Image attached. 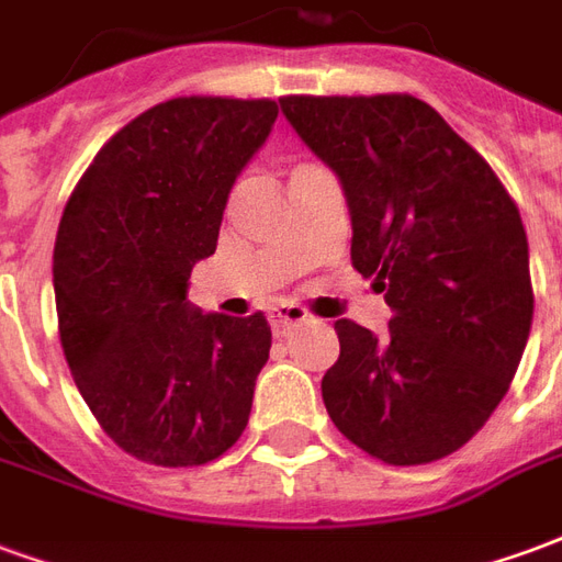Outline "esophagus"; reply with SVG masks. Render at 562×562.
<instances>
[{
	"label": "esophagus",
	"mask_w": 562,
	"mask_h": 562,
	"mask_svg": "<svg viewBox=\"0 0 562 562\" xmlns=\"http://www.w3.org/2000/svg\"><path fill=\"white\" fill-rule=\"evenodd\" d=\"M268 318L273 334H277V337H285V334L292 328H297V325H306V322H310V313L297 304H280L270 310Z\"/></svg>",
	"instance_id": "obj_1"
}]
</instances>
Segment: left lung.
<instances>
[{"label": "left lung", "mask_w": 562, "mask_h": 562, "mask_svg": "<svg viewBox=\"0 0 562 562\" xmlns=\"http://www.w3.org/2000/svg\"><path fill=\"white\" fill-rule=\"evenodd\" d=\"M306 147L340 177L352 265L385 292L389 330L334 322L330 422L391 467L467 446L506 397L532 325L527 232L491 165L406 92L282 95Z\"/></svg>", "instance_id": "left-lung-1"}]
</instances>
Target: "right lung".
<instances>
[{
	"instance_id": "right-lung-1",
	"label": "right lung",
	"mask_w": 562,
	"mask_h": 562,
	"mask_svg": "<svg viewBox=\"0 0 562 562\" xmlns=\"http://www.w3.org/2000/svg\"><path fill=\"white\" fill-rule=\"evenodd\" d=\"M277 114L270 99L156 104L95 153L63 210L54 292L68 370L104 434L144 463L201 467L249 422L268 318L201 313L186 289Z\"/></svg>"
}]
</instances>
